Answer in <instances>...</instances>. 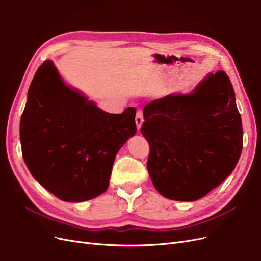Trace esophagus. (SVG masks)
Returning <instances> with one entry per match:
<instances>
[{"mask_svg": "<svg viewBox=\"0 0 261 261\" xmlns=\"http://www.w3.org/2000/svg\"><path fill=\"white\" fill-rule=\"evenodd\" d=\"M143 122H144L143 112H142V111H138V112H137V116H135V123H137V128H138V130H140V129H141Z\"/></svg>", "mask_w": 261, "mask_h": 261, "instance_id": "obj_1", "label": "esophagus"}]
</instances>
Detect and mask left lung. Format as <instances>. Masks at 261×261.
<instances>
[{
	"instance_id": "8db88e82",
	"label": "left lung",
	"mask_w": 261,
	"mask_h": 261,
	"mask_svg": "<svg viewBox=\"0 0 261 261\" xmlns=\"http://www.w3.org/2000/svg\"><path fill=\"white\" fill-rule=\"evenodd\" d=\"M141 132L147 168L162 196L194 201L220 186L242 152L243 131L233 87L224 71L208 73L191 94H171L144 108Z\"/></svg>"
}]
</instances>
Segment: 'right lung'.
I'll list each match as a JSON object with an SVG mask.
<instances>
[{
  "instance_id": "right-lung-1",
  "label": "right lung",
  "mask_w": 261,
  "mask_h": 261,
  "mask_svg": "<svg viewBox=\"0 0 261 261\" xmlns=\"http://www.w3.org/2000/svg\"><path fill=\"white\" fill-rule=\"evenodd\" d=\"M135 109L111 114L67 85L52 61L36 71L20 120L32 176L58 198L80 202L109 188L115 156L137 132Z\"/></svg>"
}]
</instances>
